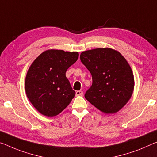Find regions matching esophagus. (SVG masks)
<instances>
[{
    "label": "esophagus",
    "mask_w": 157,
    "mask_h": 157,
    "mask_svg": "<svg viewBox=\"0 0 157 157\" xmlns=\"http://www.w3.org/2000/svg\"><path fill=\"white\" fill-rule=\"evenodd\" d=\"M76 95L77 96L82 95H83V91H82V90H78V91H76Z\"/></svg>",
    "instance_id": "34e87169"
}]
</instances>
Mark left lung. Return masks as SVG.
Segmentation results:
<instances>
[{"instance_id": "8db88e82", "label": "left lung", "mask_w": 157, "mask_h": 157, "mask_svg": "<svg viewBox=\"0 0 157 157\" xmlns=\"http://www.w3.org/2000/svg\"><path fill=\"white\" fill-rule=\"evenodd\" d=\"M80 59L93 78L85 94L86 100L105 114L119 112L131 99L134 89V76L126 59L109 48L82 52Z\"/></svg>"}]
</instances>
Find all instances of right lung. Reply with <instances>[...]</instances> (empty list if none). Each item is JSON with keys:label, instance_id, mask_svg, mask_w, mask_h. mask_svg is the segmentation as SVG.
<instances>
[{"label": "right lung", "instance_id": "1", "mask_svg": "<svg viewBox=\"0 0 157 157\" xmlns=\"http://www.w3.org/2000/svg\"><path fill=\"white\" fill-rule=\"evenodd\" d=\"M78 57V52L52 49L42 52L31 64L25 78L26 94L41 114L57 116L74 98L66 71Z\"/></svg>", "mask_w": 157, "mask_h": 157}]
</instances>
